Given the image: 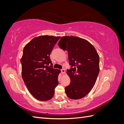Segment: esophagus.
Instances as JSON below:
<instances>
[{
  "mask_svg": "<svg viewBox=\"0 0 124 124\" xmlns=\"http://www.w3.org/2000/svg\"><path fill=\"white\" fill-rule=\"evenodd\" d=\"M61 72L62 74H63L65 72V70L64 69H61Z\"/></svg>",
  "mask_w": 124,
  "mask_h": 124,
  "instance_id": "esophagus-1",
  "label": "esophagus"
}]
</instances>
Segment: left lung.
I'll return each mask as SVG.
<instances>
[{
  "label": "left lung",
  "instance_id": "8db88e82",
  "mask_svg": "<svg viewBox=\"0 0 124 124\" xmlns=\"http://www.w3.org/2000/svg\"><path fill=\"white\" fill-rule=\"evenodd\" d=\"M60 48L68 52L70 78L65 92L69 98L78 99L87 95L94 86L99 72V56L93 45L79 37L65 36L59 41Z\"/></svg>",
  "mask_w": 124,
  "mask_h": 124
}]
</instances>
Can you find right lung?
I'll return each mask as SVG.
<instances>
[{
	"label": "right lung",
	"instance_id": "obj_1",
	"mask_svg": "<svg viewBox=\"0 0 124 124\" xmlns=\"http://www.w3.org/2000/svg\"><path fill=\"white\" fill-rule=\"evenodd\" d=\"M61 37L41 36L24 47L21 59L22 75L29 92L37 99L46 101L58 84V69L53 68L50 55Z\"/></svg>",
	"mask_w": 124,
	"mask_h": 124
}]
</instances>
